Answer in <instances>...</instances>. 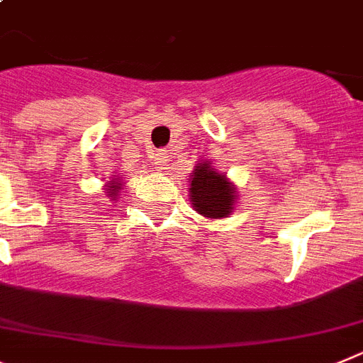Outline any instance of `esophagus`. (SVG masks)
I'll return each mask as SVG.
<instances>
[{
  "label": "esophagus",
  "mask_w": 363,
  "mask_h": 363,
  "mask_svg": "<svg viewBox=\"0 0 363 363\" xmlns=\"http://www.w3.org/2000/svg\"><path fill=\"white\" fill-rule=\"evenodd\" d=\"M153 160H155V166L159 169L166 168V166H168V162H169L168 150H159V151H157L155 157H153Z\"/></svg>",
  "instance_id": "esophagus-1"
}]
</instances>
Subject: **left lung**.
Instances as JSON below:
<instances>
[{"label":"left lung","mask_w":363,"mask_h":363,"mask_svg":"<svg viewBox=\"0 0 363 363\" xmlns=\"http://www.w3.org/2000/svg\"><path fill=\"white\" fill-rule=\"evenodd\" d=\"M191 204L199 213L210 219L226 217L234 208V188L225 175L213 172L208 164L197 166L190 184Z\"/></svg>","instance_id":"obj_1"}]
</instances>
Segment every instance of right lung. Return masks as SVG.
<instances>
[{"mask_svg": "<svg viewBox=\"0 0 363 363\" xmlns=\"http://www.w3.org/2000/svg\"><path fill=\"white\" fill-rule=\"evenodd\" d=\"M118 188H121V186H116V182H111V186H109V190H111V194H109V195H116ZM113 199H115V197H113Z\"/></svg>", "mask_w": 363, "mask_h": 363, "instance_id": "obj_1", "label": "right lung"}]
</instances>
